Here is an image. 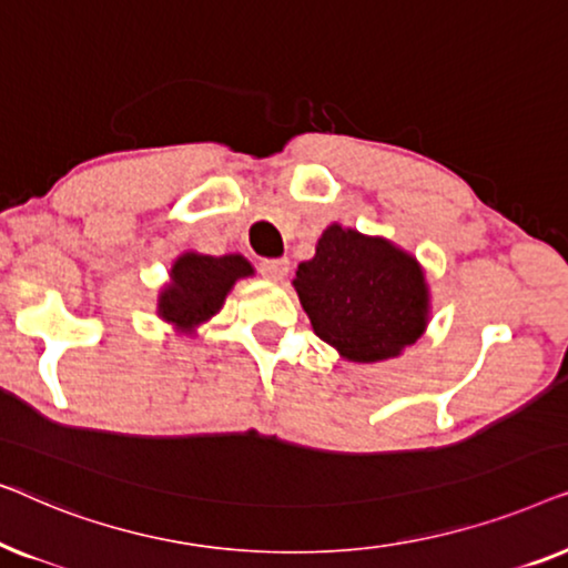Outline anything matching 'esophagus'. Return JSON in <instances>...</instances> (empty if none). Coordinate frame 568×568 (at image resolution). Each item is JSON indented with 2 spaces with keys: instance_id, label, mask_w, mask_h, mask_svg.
Listing matches in <instances>:
<instances>
[{
  "instance_id": "1",
  "label": "esophagus",
  "mask_w": 568,
  "mask_h": 568,
  "mask_svg": "<svg viewBox=\"0 0 568 568\" xmlns=\"http://www.w3.org/2000/svg\"><path fill=\"white\" fill-rule=\"evenodd\" d=\"M261 274L271 278V282H284V276L290 274V261H286V258L261 261Z\"/></svg>"
}]
</instances>
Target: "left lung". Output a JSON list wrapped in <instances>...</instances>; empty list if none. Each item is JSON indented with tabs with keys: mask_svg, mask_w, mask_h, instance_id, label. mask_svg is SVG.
I'll list each match as a JSON object with an SVG mask.
<instances>
[{
	"mask_svg": "<svg viewBox=\"0 0 568 568\" xmlns=\"http://www.w3.org/2000/svg\"><path fill=\"white\" fill-rule=\"evenodd\" d=\"M292 284L315 336L348 362L395 359L429 325L424 266L387 237L331 224Z\"/></svg>",
	"mask_w": 568,
	"mask_h": 568,
	"instance_id": "left-lung-1",
	"label": "left lung"
}]
</instances>
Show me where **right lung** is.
Segmentation results:
<instances>
[{"label": "right lung", "instance_id": "right-lung-1", "mask_svg": "<svg viewBox=\"0 0 568 568\" xmlns=\"http://www.w3.org/2000/svg\"><path fill=\"white\" fill-rule=\"evenodd\" d=\"M251 261L240 253L204 255L185 251L170 266V282L158 294V315L193 336L199 325L212 321L240 278L253 276Z\"/></svg>", "mask_w": 568, "mask_h": 568}]
</instances>
